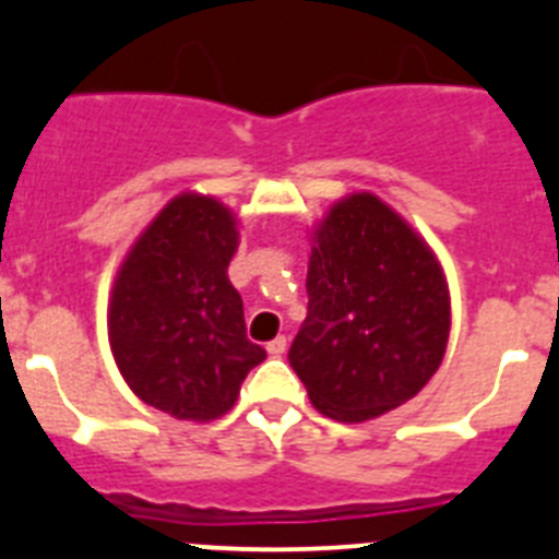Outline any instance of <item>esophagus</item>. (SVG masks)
<instances>
[{"label":"esophagus","mask_w":559,"mask_h":559,"mask_svg":"<svg viewBox=\"0 0 559 559\" xmlns=\"http://www.w3.org/2000/svg\"><path fill=\"white\" fill-rule=\"evenodd\" d=\"M285 347H288V338H285V335H276V338L271 341V344L265 349H269L271 358H280V355L285 353Z\"/></svg>","instance_id":"1"}]
</instances>
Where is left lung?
I'll return each mask as SVG.
<instances>
[{"label": "left lung", "instance_id": "obj_1", "mask_svg": "<svg viewBox=\"0 0 559 559\" xmlns=\"http://www.w3.org/2000/svg\"><path fill=\"white\" fill-rule=\"evenodd\" d=\"M310 240L308 319L290 367L316 412L367 423L417 397L445 358V271L426 237L374 192L335 201Z\"/></svg>", "mask_w": 559, "mask_h": 559}]
</instances>
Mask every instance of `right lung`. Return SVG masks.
Here are the masks:
<instances>
[{
    "instance_id": "add662e5",
    "label": "right lung",
    "mask_w": 559,
    "mask_h": 559,
    "mask_svg": "<svg viewBox=\"0 0 559 559\" xmlns=\"http://www.w3.org/2000/svg\"><path fill=\"white\" fill-rule=\"evenodd\" d=\"M237 243L235 212L187 190L156 212L114 276V364L142 403L176 419L224 417L265 360L246 338L243 299L226 274Z\"/></svg>"
}]
</instances>
